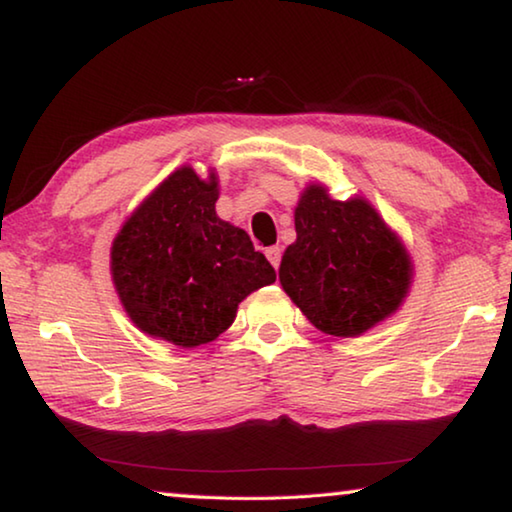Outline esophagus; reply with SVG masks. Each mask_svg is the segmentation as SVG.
I'll list each match as a JSON object with an SVG mask.
<instances>
[{
  "label": "esophagus",
  "mask_w": 512,
  "mask_h": 512,
  "mask_svg": "<svg viewBox=\"0 0 512 512\" xmlns=\"http://www.w3.org/2000/svg\"><path fill=\"white\" fill-rule=\"evenodd\" d=\"M266 257H268V262H271L277 268V266H280V262H282V248L280 246L266 248Z\"/></svg>",
  "instance_id": "obj_1"
}]
</instances>
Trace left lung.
I'll list each match as a JSON object with an SVG mask.
<instances>
[{
  "label": "left lung",
  "mask_w": 512,
  "mask_h": 512,
  "mask_svg": "<svg viewBox=\"0 0 512 512\" xmlns=\"http://www.w3.org/2000/svg\"><path fill=\"white\" fill-rule=\"evenodd\" d=\"M296 235L280 282L320 332L357 336L400 307L409 255L366 201H332L311 185L296 207Z\"/></svg>",
  "instance_id": "left-lung-1"
}]
</instances>
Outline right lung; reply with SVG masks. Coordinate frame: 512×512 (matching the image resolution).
Masks as SVG:
<instances>
[{"instance_id":"obj_1","label":"right lung","mask_w":512,"mask_h":512,"mask_svg":"<svg viewBox=\"0 0 512 512\" xmlns=\"http://www.w3.org/2000/svg\"><path fill=\"white\" fill-rule=\"evenodd\" d=\"M216 178L183 167L124 223L112 244V280L142 332L183 348L214 341L275 268L244 230L214 212Z\"/></svg>"}]
</instances>
